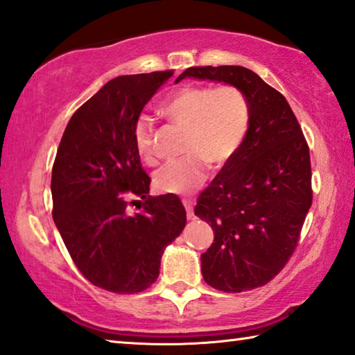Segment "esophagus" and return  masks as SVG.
Here are the masks:
<instances>
[{
    "mask_svg": "<svg viewBox=\"0 0 355 355\" xmlns=\"http://www.w3.org/2000/svg\"><path fill=\"white\" fill-rule=\"evenodd\" d=\"M183 205H184V209H187V216L189 220L193 218V215H194V202L191 199H183Z\"/></svg>",
    "mask_w": 355,
    "mask_h": 355,
    "instance_id": "esophagus-1",
    "label": "esophagus"
}]
</instances>
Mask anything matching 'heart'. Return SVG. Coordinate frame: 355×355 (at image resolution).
I'll return each mask as SVG.
<instances>
[{
  "label": "heart",
  "instance_id": "b5f03b06",
  "mask_svg": "<svg viewBox=\"0 0 355 355\" xmlns=\"http://www.w3.org/2000/svg\"><path fill=\"white\" fill-rule=\"evenodd\" d=\"M162 114L184 129L187 156L164 164L155 173V187L162 193L191 194L205 182L209 162L223 167L244 145L252 110L247 95L234 86H184L164 100ZM134 145L139 156L155 162V125L145 116L135 121Z\"/></svg>",
  "mask_w": 355,
  "mask_h": 355
}]
</instances>
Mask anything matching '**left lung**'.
I'll return each mask as SVG.
<instances>
[{"label":"left lung","mask_w":355,"mask_h":355,"mask_svg":"<svg viewBox=\"0 0 355 355\" xmlns=\"http://www.w3.org/2000/svg\"><path fill=\"white\" fill-rule=\"evenodd\" d=\"M184 78L239 87L252 118L244 145L199 196L194 215L215 239L200 255L202 277L221 292L266 285L296 248L313 204L309 148L285 97L244 67L187 68Z\"/></svg>","instance_id":"left-lung-1"}]
</instances>
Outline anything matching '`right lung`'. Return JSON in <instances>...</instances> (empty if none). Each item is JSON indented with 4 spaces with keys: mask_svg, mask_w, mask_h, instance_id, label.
I'll list each match as a JSON object with an SVG mask.
<instances>
[{
    "mask_svg": "<svg viewBox=\"0 0 355 355\" xmlns=\"http://www.w3.org/2000/svg\"><path fill=\"white\" fill-rule=\"evenodd\" d=\"M173 71L111 79L71 116L52 167L55 226L89 282L139 293L156 282L166 248L187 225L177 196L151 198V178L134 145L135 121ZM127 193L146 200L126 211ZM140 202V200H139Z\"/></svg>",
    "mask_w": 355,
    "mask_h": 355,
    "instance_id": "add662e5",
    "label": "right lung"
}]
</instances>
